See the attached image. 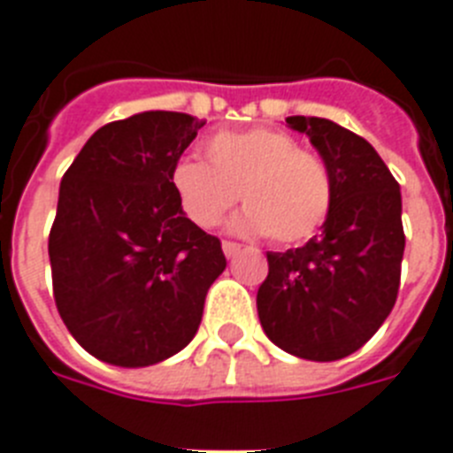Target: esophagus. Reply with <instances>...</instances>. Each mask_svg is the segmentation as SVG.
<instances>
[{
    "instance_id": "obj_1",
    "label": "esophagus",
    "mask_w": 453,
    "mask_h": 453,
    "mask_svg": "<svg viewBox=\"0 0 453 453\" xmlns=\"http://www.w3.org/2000/svg\"><path fill=\"white\" fill-rule=\"evenodd\" d=\"M222 250H224V254H226V257H235V254L241 252V245H238V242H234V241H224L222 242Z\"/></svg>"
}]
</instances>
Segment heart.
I'll return each mask as SVG.
<instances>
[{
    "label": "heart",
    "instance_id": "1",
    "mask_svg": "<svg viewBox=\"0 0 453 453\" xmlns=\"http://www.w3.org/2000/svg\"><path fill=\"white\" fill-rule=\"evenodd\" d=\"M208 164L180 159L171 185L196 226L211 229L238 201L248 208L235 226L294 245L312 238L334 205V175L315 150L268 127L218 132L203 143Z\"/></svg>",
    "mask_w": 453,
    "mask_h": 453
}]
</instances>
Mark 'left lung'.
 <instances>
[{
    "label": "left lung",
    "instance_id": "8db88e82",
    "mask_svg": "<svg viewBox=\"0 0 453 453\" xmlns=\"http://www.w3.org/2000/svg\"><path fill=\"white\" fill-rule=\"evenodd\" d=\"M334 175V205L303 248L268 252L257 310L271 342L308 361L361 349L394 308L405 234L401 187L375 148L324 118L291 115Z\"/></svg>",
    "mask_w": 453,
    "mask_h": 453
}]
</instances>
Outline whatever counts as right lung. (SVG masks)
<instances>
[{"label":"right lung","instance_id":"add662e5","mask_svg":"<svg viewBox=\"0 0 453 453\" xmlns=\"http://www.w3.org/2000/svg\"><path fill=\"white\" fill-rule=\"evenodd\" d=\"M203 125L171 111L115 119L62 178L48 238L52 296L69 334L99 361L159 364L199 331L226 259L218 235L182 212L171 171Z\"/></svg>","mask_w":453,"mask_h":453}]
</instances>
